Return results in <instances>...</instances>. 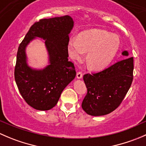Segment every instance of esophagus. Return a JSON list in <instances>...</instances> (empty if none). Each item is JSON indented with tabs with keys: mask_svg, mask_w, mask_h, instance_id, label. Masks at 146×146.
<instances>
[{
	"mask_svg": "<svg viewBox=\"0 0 146 146\" xmlns=\"http://www.w3.org/2000/svg\"><path fill=\"white\" fill-rule=\"evenodd\" d=\"M76 77L78 79H81L82 78V73L81 72H78L77 75H76Z\"/></svg>",
	"mask_w": 146,
	"mask_h": 146,
	"instance_id": "esophagus-1",
	"label": "esophagus"
}]
</instances>
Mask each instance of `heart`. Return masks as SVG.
<instances>
[{"instance_id": "1", "label": "heart", "mask_w": 146, "mask_h": 146, "mask_svg": "<svg viewBox=\"0 0 146 146\" xmlns=\"http://www.w3.org/2000/svg\"><path fill=\"white\" fill-rule=\"evenodd\" d=\"M120 39L118 35L100 29L82 32L78 37L70 38L68 43L70 56L80 61L88 51L86 63L92 70L105 68L111 64L119 51Z\"/></svg>"}]
</instances>
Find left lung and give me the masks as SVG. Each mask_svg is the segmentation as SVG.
<instances>
[{"instance_id":"1","label":"left lung","mask_w":146,"mask_h":146,"mask_svg":"<svg viewBox=\"0 0 146 146\" xmlns=\"http://www.w3.org/2000/svg\"><path fill=\"white\" fill-rule=\"evenodd\" d=\"M121 54L125 59L99 73L84 75L88 93L82 108L89 115L99 117L111 113L129 91L133 80V59L129 57L127 51Z\"/></svg>"}]
</instances>
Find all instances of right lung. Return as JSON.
Wrapping results in <instances>:
<instances>
[{
  "instance_id": "add662e5",
  "label": "right lung",
  "mask_w": 146,
  "mask_h": 146,
  "mask_svg": "<svg viewBox=\"0 0 146 146\" xmlns=\"http://www.w3.org/2000/svg\"><path fill=\"white\" fill-rule=\"evenodd\" d=\"M74 21L69 15L42 19L35 23L19 46L15 80L22 97L34 109L40 111L56 106L61 92L76 76L73 63L68 59L69 34ZM36 38L45 40L48 65L37 69L28 64L26 48Z\"/></svg>"
}]
</instances>
